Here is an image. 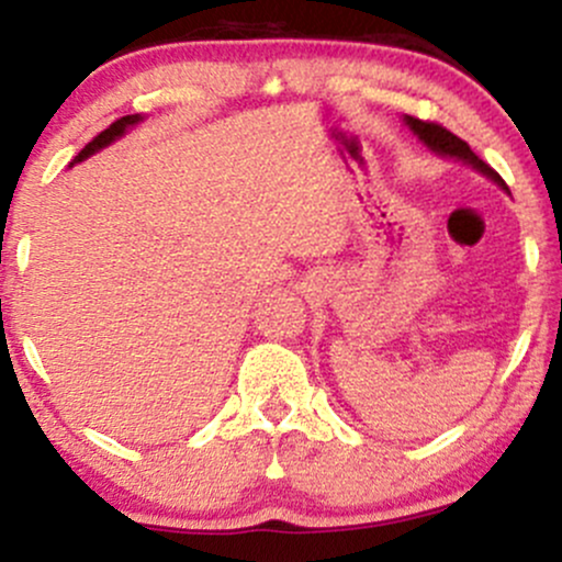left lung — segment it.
Returning a JSON list of instances; mask_svg holds the SVG:
<instances>
[{
	"mask_svg": "<svg viewBox=\"0 0 562 562\" xmlns=\"http://www.w3.org/2000/svg\"><path fill=\"white\" fill-rule=\"evenodd\" d=\"M404 121H406V126L417 134V139H420L423 145H428L434 153H438V156L462 160V164L473 166L475 171L483 173V177H488L492 182L499 184L502 190H507L505 179H502L499 173H496L492 166L486 164V160H481L479 156H475L465 139H460L457 134H451L449 128H443L441 124H434V121H420V119H415V115H404Z\"/></svg>",
	"mask_w": 562,
	"mask_h": 562,
	"instance_id": "8db88e82",
	"label": "left lung"
}]
</instances>
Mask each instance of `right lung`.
<instances>
[{
	"mask_svg": "<svg viewBox=\"0 0 562 562\" xmlns=\"http://www.w3.org/2000/svg\"><path fill=\"white\" fill-rule=\"evenodd\" d=\"M139 121H142V115H139V113H134V115H124V119L113 121V124L108 126L105 132H100V134H97V137H94L92 142H89L87 147H83V150L79 153V156L74 158V164H81V160L92 156V153L102 150V147H108V145H111V142H115V139H119V137H124V134H126V128L137 126ZM74 164H70V166H74Z\"/></svg>",
	"mask_w": 562,
	"mask_h": 562,
	"instance_id": "right-lung-1",
	"label": "right lung"
}]
</instances>
